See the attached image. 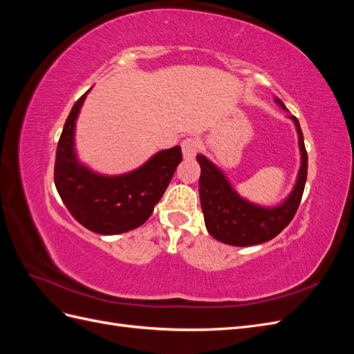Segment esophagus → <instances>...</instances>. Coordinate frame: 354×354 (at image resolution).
Instances as JSON below:
<instances>
[{
  "label": "esophagus",
  "instance_id": "obj_1",
  "mask_svg": "<svg viewBox=\"0 0 354 354\" xmlns=\"http://www.w3.org/2000/svg\"><path fill=\"white\" fill-rule=\"evenodd\" d=\"M181 151H183L185 159H194L199 151V142L194 137H189L181 142Z\"/></svg>",
  "mask_w": 354,
  "mask_h": 354
}]
</instances>
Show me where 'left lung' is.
<instances>
[{"label": "left lung", "instance_id": "8db88e82", "mask_svg": "<svg viewBox=\"0 0 354 354\" xmlns=\"http://www.w3.org/2000/svg\"><path fill=\"white\" fill-rule=\"evenodd\" d=\"M274 102L286 111L281 99L274 97ZM289 118L294 121L298 133L301 165L292 192L279 205L261 207L243 199L217 165L201 153L196 156L201 165V208L207 230L214 239L233 246L259 245L277 236L294 218L306 186L307 152L298 120L295 116Z\"/></svg>", "mask_w": 354, "mask_h": 354}]
</instances>
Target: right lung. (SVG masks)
I'll return each instance as SVG.
<instances>
[{"instance_id": "right-lung-1", "label": "right lung", "mask_w": 354, "mask_h": 354, "mask_svg": "<svg viewBox=\"0 0 354 354\" xmlns=\"http://www.w3.org/2000/svg\"><path fill=\"white\" fill-rule=\"evenodd\" d=\"M88 91L73 104L63 127L56 151L55 185L72 217L84 227L99 234L130 232L152 216L183 159L181 149L174 146L160 151L131 173H94L80 162L75 152V124Z\"/></svg>"}]
</instances>
